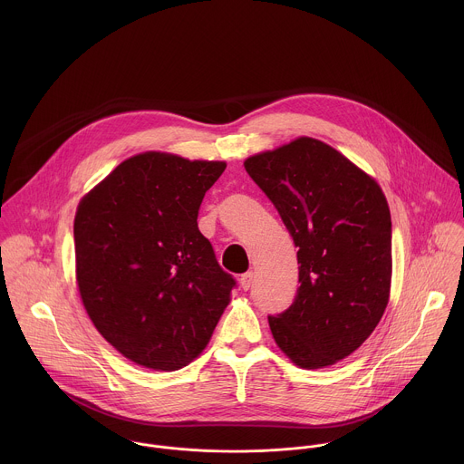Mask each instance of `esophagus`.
Listing matches in <instances>:
<instances>
[{"instance_id":"esophagus-1","label":"esophagus","mask_w":464,"mask_h":464,"mask_svg":"<svg viewBox=\"0 0 464 464\" xmlns=\"http://www.w3.org/2000/svg\"><path fill=\"white\" fill-rule=\"evenodd\" d=\"M239 282H241V287H243L245 291H248V289L252 287V284H254V273H252V271H248V273L241 275Z\"/></svg>"}]
</instances>
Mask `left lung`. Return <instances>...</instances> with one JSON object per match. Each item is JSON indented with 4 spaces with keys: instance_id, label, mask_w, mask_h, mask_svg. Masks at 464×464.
<instances>
[{
    "instance_id": "8db88e82",
    "label": "left lung",
    "mask_w": 464,
    "mask_h": 464,
    "mask_svg": "<svg viewBox=\"0 0 464 464\" xmlns=\"http://www.w3.org/2000/svg\"><path fill=\"white\" fill-rule=\"evenodd\" d=\"M298 248L295 302L267 316L300 368L332 366L379 325L392 287V214L381 186L329 144L298 137L245 160Z\"/></svg>"
}]
</instances>
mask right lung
<instances>
[{"mask_svg":"<svg viewBox=\"0 0 464 464\" xmlns=\"http://www.w3.org/2000/svg\"><path fill=\"white\" fill-rule=\"evenodd\" d=\"M219 160L146 151L78 203L76 282L98 332L127 359L175 372L207 346L236 287L198 230Z\"/></svg>","mask_w":464,"mask_h":464,"instance_id":"1","label":"right lung"}]
</instances>
